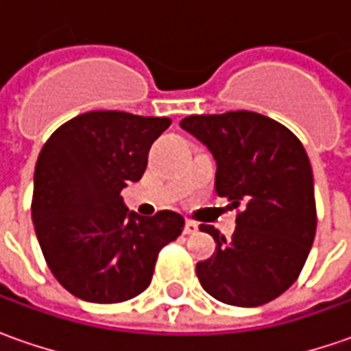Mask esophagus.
<instances>
[{"instance_id":"34e87169","label":"esophagus","mask_w":351,"mask_h":351,"mask_svg":"<svg viewBox=\"0 0 351 351\" xmlns=\"http://www.w3.org/2000/svg\"><path fill=\"white\" fill-rule=\"evenodd\" d=\"M197 228H199V226H197L193 221H187V223H185V228H183V232H185V234H195Z\"/></svg>"}]
</instances>
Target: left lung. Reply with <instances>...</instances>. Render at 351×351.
Here are the masks:
<instances>
[{
	"label": "left lung",
	"instance_id": "left-lung-1",
	"mask_svg": "<svg viewBox=\"0 0 351 351\" xmlns=\"http://www.w3.org/2000/svg\"><path fill=\"white\" fill-rule=\"evenodd\" d=\"M180 127L217 162L215 191L240 209L226 240L201 224L217 248L197 263L203 289L234 306L269 303L295 283L317 232L308 156L289 128L254 111L185 117Z\"/></svg>",
	"mask_w": 351,
	"mask_h": 351
}]
</instances>
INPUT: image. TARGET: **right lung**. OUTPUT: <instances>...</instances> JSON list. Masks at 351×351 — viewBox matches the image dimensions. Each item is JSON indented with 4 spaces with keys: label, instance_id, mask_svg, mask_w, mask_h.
<instances>
[{
    "label": "right lung",
    "instance_id": "add662e5",
    "mask_svg": "<svg viewBox=\"0 0 351 351\" xmlns=\"http://www.w3.org/2000/svg\"><path fill=\"white\" fill-rule=\"evenodd\" d=\"M168 117L89 111L52 132L34 168L33 223L52 276L82 301L123 303L152 281L160 250L182 234V215L144 219L121 191L138 182Z\"/></svg>",
    "mask_w": 351,
    "mask_h": 351
}]
</instances>
